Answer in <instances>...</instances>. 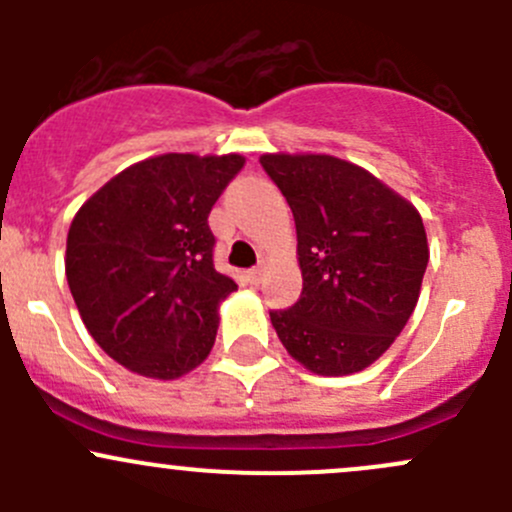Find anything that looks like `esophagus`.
Listing matches in <instances>:
<instances>
[{
	"mask_svg": "<svg viewBox=\"0 0 512 512\" xmlns=\"http://www.w3.org/2000/svg\"><path fill=\"white\" fill-rule=\"evenodd\" d=\"M262 277H265V267H252V270H247V282L250 285H260Z\"/></svg>",
	"mask_w": 512,
	"mask_h": 512,
	"instance_id": "34e87169",
	"label": "esophagus"
}]
</instances>
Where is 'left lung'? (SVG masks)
Listing matches in <instances>:
<instances>
[{"label": "left lung", "mask_w": 512, "mask_h": 512, "mask_svg": "<svg viewBox=\"0 0 512 512\" xmlns=\"http://www.w3.org/2000/svg\"><path fill=\"white\" fill-rule=\"evenodd\" d=\"M292 208L302 297L270 312L294 361L319 376L374 364L414 314L428 265L414 203L361 165L327 153L260 156Z\"/></svg>", "instance_id": "1"}]
</instances>
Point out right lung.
<instances>
[{
    "label": "right lung",
    "instance_id": "add662e5",
    "mask_svg": "<svg viewBox=\"0 0 512 512\" xmlns=\"http://www.w3.org/2000/svg\"><path fill=\"white\" fill-rule=\"evenodd\" d=\"M245 165L240 153H163L128 165L79 208L66 280L98 347L128 371L173 381L208 359L220 304L208 215Z\"/></svg>",
    "mask_w": 512,
    "mask_h": 512
}]
</instances>
